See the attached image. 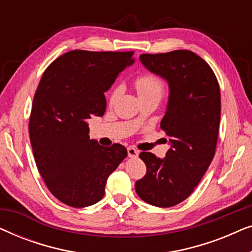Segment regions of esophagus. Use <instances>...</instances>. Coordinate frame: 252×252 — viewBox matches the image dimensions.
Here are the masks:
<instances>
[{
    "instance_id": "1",
    "label": "esophagus",
    "mask_w": 252,
    "mask_h": 252,
    "mask_svg": "<svg viewBox=\"0 0 252 252\" xmlns=\"http://www.w3.org/2000/svg\"><path fill=\"white\" fill-rule=\"evenodd\" d=\"M127 153H128V157H130V158H136L137 156H139V151H137L136 149H134L133 147L127 148Z\"/></svg>"
}]
</instances>
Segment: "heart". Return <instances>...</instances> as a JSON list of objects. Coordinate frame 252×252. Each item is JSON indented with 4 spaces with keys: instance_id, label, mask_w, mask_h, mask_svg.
Returning a JSON list of instances; mask_svg holds the SVG:
<instances>
[{
    "instance_id": "b5f03b06",
    "label": "heart",
    "mask_w": 252,
    "mask_h": 252,
    "mask_svg": "<svg viewBox=\"0 0 252 252\" xmlns=\"http://www.w3.org/2000/svg\"><path fill=\"white\" fill-rule=\"evenodd\" d=\"M135 88L140 98L150 97V96H158L161 97L165 92L164 82L159 78L153 74H142L139 75L134 81ZM122 94V88L115 87L109 95V104L113 105Z\"/></svg>"
}]
</instances>
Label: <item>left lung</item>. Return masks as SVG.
Wrapping results in <instances>:
<instances>
[{
	"label": "left lung",
	"instance_id": "left-lung-1",
	"mask_svg": "<svg viewBox=\"0 0 252 252\" xmlns=\"http://www.w3.org/2000/svg\"><path fill=\"white\" fill-rule=\"evenodd\" d=\"M148 70L168 82L170 96L160 128L170 137L165 158L141 153L147 173L136 181L142 201L158 208L177 205L191 195L215 157L221 99L215 72L190 50L142 54Z\"/></svg>",
	"mask_w": 252,
	"mask_h": 252
}]
</instances>
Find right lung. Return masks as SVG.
<instances>
[{
  "mask_svg": "<svg viewBox=\"0 0 252 252\" xmlns=\"http://www.w3.org/2000/svg\"><path fill=\"white\" fill-rule=\"evenodd\" d=\"M133 54L68 51L37 86L29 124L34 159L51 194L72 208L101 201L109 175L127 156L122 144L102 147L89 139L87 120L104 115V93L133 64Z\"/></svg>",
  "mask_w": 252,
  "mask_h": 252,
  "instance_id": "add662e5",
  "label": "right lung"
}]
</instances>
